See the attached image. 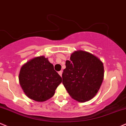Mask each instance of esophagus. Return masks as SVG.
<instances>
[{"instance_id": "34e87169", "label": "esophagus", "mask_w": 126, "mask_h": 126, "mask_svg": "<svg viewBox=\"0 0 126 126\" xmlns=\"http://www.w3.org/2000/svg\"><path fill=\"white\" fill-rule=\"evenodd\" d=\"M58 74L60 75L61 76H62V74H63V71H60L58 72Z\"/></svg>"}]
</instances>
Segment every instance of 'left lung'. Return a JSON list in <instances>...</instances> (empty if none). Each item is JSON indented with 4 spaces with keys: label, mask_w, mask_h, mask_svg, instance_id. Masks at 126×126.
Masks as SVG:
<instances>
[{
    "label": "left lung",
    "mask_w": 126,
    "mask_h": 126,
    "mask_svg": "<svg viewBox=\"0 0 126 126\" xmlns=\"http://www.w3.org/2000/svg\"><path fill=\"white\" fill-rule=\"evenodd\" d=\"M63 83L69 94L76 101L84 102L92 99L104 79L103 63L89 52L78 50L66 61Z\"/></svg>",
    "instance_id": "8db88e82"
}]
</instances>
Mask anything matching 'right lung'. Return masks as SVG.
Returning <instances> with one entry per match:
<instances>
[{
	"label": "right lung",
	"instance_id": "1",
	"mask_svg": "<svg viewBox=\"0 0 126 126\" xmlns=\"http://www.w3.org/2000/svg\"><path fill=\"white\" fill-rule=\"evenodd\" d=\"M19 80L29 98L43 102L54 95L62 78L48 59L42 56L32 59L21 67Z\"/></svg>",
	"mask_w": 126,
	"mask_h": 126
}]
</instances>
